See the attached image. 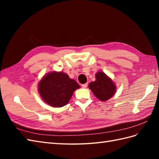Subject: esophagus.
I'll list each match as a JSON object with an SVG mask.
<instances>
[{
	"instance_id": "esophagus-1",
	"label": "esophagus",
	"mask_w": 159,
	"mask_h": 159,
	"mask_svg": "<svg viewBox=\"0 0 159 159\" xmlns=\"http://www.w3.org/2000/svg\"><path fill=\"white\" fill-rule=\"evenodd\" d=\"M87 85H88V84L85 83V84H83V85H81V87H83V88H86V87H87Z\"/></svg>"
}]
</instances>
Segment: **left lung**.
<instances>
[{
	"instance_id": "obj_1",
	"label": "left lung",
	"mask_w": 159,
	"mask_h": 159,
	"mask_svg": "<svg viewBox=\"0 0 159 159\" xmlns=\"http://www.w3.org/2000/svg\"><path fill=\"white\" fill-rule=\"evenodd\" d=\"M96 78L95 81L89 83V89L100 100H108L114 95L116 86L104 72H98L96 74Z\"/></svg>"
}]
</instances>
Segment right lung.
<instances>
[{"instance_id": "right-lung-1", "label": "right lung", "mask_w": 159, "mask_h": 159, "mask_svg": "<svg viewBox=\"0 0 159 159\" xmlns=\"http://www.w3.org/2000/svg\"><path fill=\"white\" fill-rule=\"evenodd\" d=\"M80 87L67 74L52 72L45 76L39 83V92L47 104L62 107L68 103L73 93Z\"/></svg>"}]
</instances>
